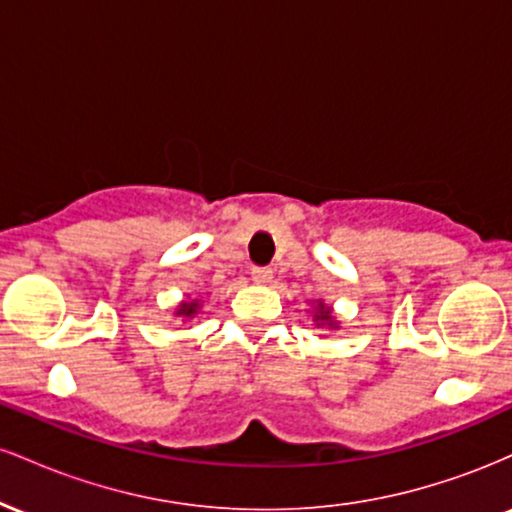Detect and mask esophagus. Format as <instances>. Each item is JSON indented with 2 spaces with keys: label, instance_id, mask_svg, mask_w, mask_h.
I'll return each instance as SVG.
<instances>
[{
  "label": "esophagus",
  "instance_id": "esophagus-1",
  "mask_svg": "<svg viewBox=\"0 0 512 512\" xmlns=\"http://www.w3.org/2000/svg\"><path fill=\"white\" fill-rule=\"evenodd\" d=\"M272 267H252V279L257 281V284H269L272 281Z\"/></svg>",
  "mask_w": 512,
  "mask_h": 512
}]
</instances>
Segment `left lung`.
Listing matches in <instances>:
<instances>
[{"instance_id": "left-lung-1", "label": "left lung", "mask_w": 512, "mask_h": 512, "mask_svg": "<svg viewBox=\"0 0 512 512\" xmlns=\"http://www.w3.org/2000/svg\"><path fill=\"white\" fill-rule=\"evenodd\" d=\"M317 320H330V310H320V315H317Z\"/></svg>"}]
</instances>
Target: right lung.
I'll return each mask as SVG.
<instances>
[{"mask_svg":"<svg viewBox=\"0 0 512 512\" xmlns=\"http://www.w3.org/2000/svg\"><path fill=\"white\" fill-rule=\"evenodd\" d=\"M197 308H199L197 303H182V305H180V313H178V315L190 317V315H195V313H197Z\"/></svg>","mask_w":512,"mask_h":512,"instance_id":"obj_1","label":"right lung"}]
</instances>
